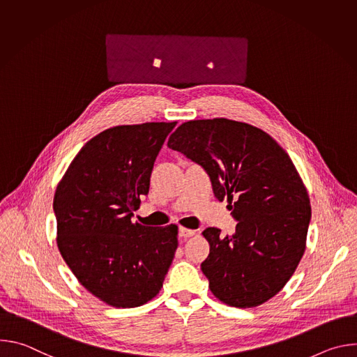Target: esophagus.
<instances>
[{"label": "esophagus", "instance_id": "esophagus-1", "mask_svg": "<svg viewBox=\"0 0 357 357\" xmlns=\"http://www.w3.org/2000/svg\"><path fill=\"white\" fill-rule=\"evenodd\" d=\"M193 234H195V230H190V229H186V227H179V237L189 238Z\"/></svg>", "mask_w": 357, "mask_h": 357}]
</instances>
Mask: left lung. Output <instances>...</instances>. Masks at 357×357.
Returning a JSON list of instances; mask_svg holds the SVG:
<instances>
[{"mask_svg": "<svg viewBox=\"0 0 357 357\" xmlns=\"http://www.w3.org/2000/svg\"><path fill=\"white\" fill-rule=\"evenodd\" d=\"M168 146L205 169L213 193L237 220L233 236L202 234L211 252L200 264L222 302L254 308L277 295L307 245L310 196L289 155L263 130L227 119L181 124Z\"/></svg>", "mask_w": 357, "mask_h": 357, "instance_id": "1", "label": "left lung"}]
</instances>
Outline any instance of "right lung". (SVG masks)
Instances as JSON below:
<instances>
[{
    "instance_id": "add662e5",
    "label": "right lung",
    "mask_w": 357,
    "mask_h": 357,
    "mask_svg": "<svg viewBox=\"0 0 357 357\" xmlns=\"http://www.w3.org/2000/svg\"><path fill=\"white\" fill-rule=\"evenodd\" d=\"M174 123L117 126L87 141L59 182L58 248L77 281L116 308L160 292L178 247V226L132 223Z\"/></svg>"
}]
</instances>
